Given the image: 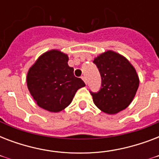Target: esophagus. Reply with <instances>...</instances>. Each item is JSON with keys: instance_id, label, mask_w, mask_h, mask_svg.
Listing matches in <instances>:
<instances>
[{"instance_id": "esophagus-1", "label": "esophagus", "mask_w": 159, "mask_h": 159, "mask_svg": "<svg viewBox=\"0 0 159 159\" xmlns=\"http://www.w3.org/2000/svg\"><path fill=\"white\" fill-rule=\"evenodd\" d=\"M82 79L84 81V82L86 83V84H87V78H86V77L85 76H82Z\"/></svg>"}]
</instances>
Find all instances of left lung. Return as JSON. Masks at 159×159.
<instances>
[{
	"label": "left lung",
	"instance_id": "left-lung-1",
	"mask_svg": "<svg viewBox=\"0 0 159 159\" xmlns=\"http://www.w3.org/2000/svg\"><path fill=\"white\" fill-rule=\"evenodd\" d=\"M93 62L102 77L99 92H90L95 105L110 115L127 108L139 84L134 67L122 55L111 50L99 55Z\"/></svg>",
	"mask_w": 159,
	"mask_h": 159
}]
</instances>
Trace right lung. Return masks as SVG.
<instances>
[{
    "mask_svg": "<svg viewBox=\"0 0 159 159\" xmlns=\"http://www.w3.org/2000/svg\"><path fill=\"white\" fill-rule=\"evenodd\" d=\"M67 54L58 50L46 52L39 57L27 74V86L39 107L59 112L69 106L84 82L73 74Z\"/></svg>",
    "mask_w": 159,
    "mask_h": 159,
    "instance_id": "obj_1",
    "label": "right lung"
}]
</instances>
